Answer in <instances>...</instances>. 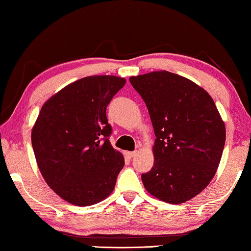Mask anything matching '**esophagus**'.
<instances>
[{"mask_svg": "<svg viewBox=\"0 0 251 251\" xmlns=\"http://www.w3.org/2000/svg\"><path fill=\"white\" fill-rule=\"evenodd\" d=\"M137 155V151H126V156L128 157V158H133L134 156Z\"/></svg>", "mask_w": 251, "mask_h": 251, "instance_id": "obj_1", "label": "esophagus"}]
</instances>
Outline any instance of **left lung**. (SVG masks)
<instances>
[{"instance_id": "1", "label": "left lung", "mask_w": 251, "mask_h": 251, "mask_svg": "<svg viewBox=\"0 0 251 251\" xmlns=\"http://www.w3.org/2000/svg\"><path fill=\"white\" fill-rule=\"evenodd\" d=\"M155 131L154 166L142 175L152 196L182 203L201 193L222 159L226 127L210 95L167 71L131 76Z\"/></svg>"}]
</instances>
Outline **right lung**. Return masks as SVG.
<instances>
[{"label": "right lung", "instance_id": "1", "mask_svg": "<svg viewBox=\"0 0 251 251\" xmlns=\"http://www.w3.org/2000/svg\"><path fill=\"white\" fill-rule=\"evenodd\" d=\"M126 79L87 76L67 85L42 106L32 146L42 176L59 197L91 206L108 197L124 157L108 137L106 107Z\"/></svg>", "mask_w": 251, "mask_h": 251}]
</instances>
